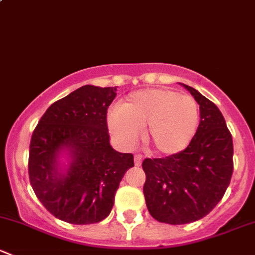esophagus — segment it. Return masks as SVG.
Segmentation results:
<instances>
[{
    "mask_svg": "<svg viewBox=\"0 0 255 255\" xmlns=\"http://www.w3.org/2000/svg\"><path fill=\"white\" fill-rule=\"evenodd\" d=\"M142 160H143V156L140 154H135L134 155V164L135 166H140L142 165Z\"/></svg>",
    "mask_w": 255,
    "mask_h": 255,
    "instance_id": "obj_1",
    "label": "esophagus"
}]
</instances>
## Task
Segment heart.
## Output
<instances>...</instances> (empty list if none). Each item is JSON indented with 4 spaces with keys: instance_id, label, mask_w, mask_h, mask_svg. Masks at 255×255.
<instances>
[{
    "instance_id": "heart-1",
    "label": "heart",
    "mask_w": 255,
    "mask_h": 255,
    "mask_svg": "<svg viewBox=\"0 0 255 255\" xmlns=\"http://www.w3.org/2000/svg\"><path fill=\"white\" fill-rule=\"evenodd\" d=\"M110 132L122 148L135 145L144 130V143L156 154L184 150L195 137L200 107L191 96L169 89H144L128 95L107 116Z\"/></svg>"
}]
</instances>
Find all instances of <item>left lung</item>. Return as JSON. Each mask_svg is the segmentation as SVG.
<instances>
[{"label": "left lung", "mask_w": 255, "mask_h": 255, "mask_svg": "<svg viewBox=\"0 0 255 255\" xmlns=\"http://www.w3.org/2000/svg\"><path fill=\"white\" fill-rule=\"evenodd\" d=\"M200 105V125L185 150L146 158L143 192L151 217L169 225L191 223L208 215L225 195L233 173V140L218 107L182 84Z\"/></svg>", "instance_id": "left-lung-1"}]
</instances>
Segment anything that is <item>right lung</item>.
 <instances>
[{"label":"right lung","mask_w":255,"mask_h":255,"mask_svg":"<svg viewBox=\"0 0 255 255\" xmlns=\"http://www.w3.org/2000/svg\"><path fill=\"white\" fill-rule=\"evenodd\" d=\"M116 87L85 85L54 102L32 134L28 173L30 185L49 212L71 225L105 220L133 155L110 144L107 109ZM67 154L69 163L58 159Z\"/></svg>","instance_id":"right-lung-1"}]
</instances>
